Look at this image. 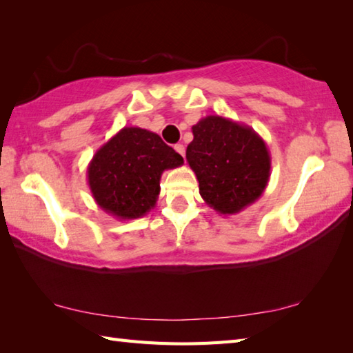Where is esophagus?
<instances>
[{"mask_svg":"<svg viewBox=\"0 0 353 353\" xmlns=\"http://www.w3.org/2000/svg\"><path fill=\"white\" fill-rule=\"evenodd\" d=\"M174 148H176V152H177L179 154H182V156L185 157V147H183L182 144H177Z\"/></svg>","mask_w":353,"mask_h":353,"instance_id":"esophagus-1","label":"esophagus"}]
</instances>
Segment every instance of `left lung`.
Segmentation results:
<instances>
[{"instance_id": "obj_1", "label": "left lung", "mask_w": 353, "mask_h": 353, "mask_svg": "<svg viewBox=\"0 0 353 353\" xmlns=\"http://www.w3.org/2000/svg\"><path fill=\"white\" fill-rule=\"evenodd\" d=\"M192 134L186 161L206 205L221 215H234L262 196L272 159L265 141L250 125L208 115L192 125Z\"/></svg>"}]
</instances>
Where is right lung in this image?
Listing matches in <instances>:
<instances>
[{
	"instance_id": "obj_1",
	"label": "right lung",
	"mask_w": 353,
	"mask_h": 353,
	"mask_svg": "<svg viewBox=\"0 0 353 353\" xmlns=\"http://www.w3.org/2000/svg\"><path fill=\"white\" fill-rule=\"evenodd\" d=\"M183 157L153 133L124 127L101 145L88 165V185L104 212L134 220L156 206L165 170L181 167Z\"/></svg>"
}]
</instances>
